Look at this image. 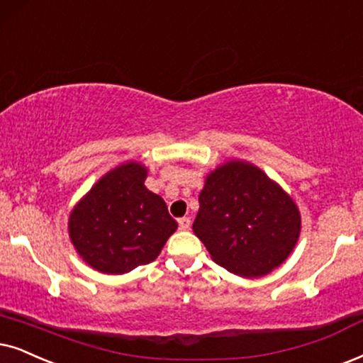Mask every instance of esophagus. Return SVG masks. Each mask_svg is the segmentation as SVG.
Returning a JSON list of instances; mask_svg holds the SVG:
<instances>
[{
	"label": "esophagus",
	"mask_w": 363,
	"mask_h": 363,
	"mask_svg": "<svg viewBox=\"0 0 363 363\" xmlns=\"http://www.w3.org/2000/svg\"><path fill=\"white\" fill-rule=\"evenodd\" d=\"M177 223H179V229H182V231H187V229L191 228V218H186V216L179 219Z\"/></svg>",
	"instance_id": "1"
}]
</instances>
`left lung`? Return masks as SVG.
Here are the masks:
<instances>
[{
  "label": "left lung",
  "mask_w": 363,
  "mask_h": 363,
  "mask_svg": "<svg viewBox=\"0 0 363 363\" xmlns=\"http://www.w3.org/2000/svg\"><path fill=\"white\" fill-rule=\"evenodd\" d=\"M192 229L214 263L258 278L295 250L301 216L293 197L258 166L229 159L206 176Z\"/></svg>",
  "instance_id": "1"
}]
</instances>
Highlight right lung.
<instances>
[{
	"instance_id": "add662e5",
	"label": "right lung",
	"mask_w": 363,
	"mask_h": 363,
	"mask_svg": "<svg viewBox=\"0 0 363 363\" xmlns=\"http://www.w3.org/2000/svg\"><path fill=\"white\" fill-rule=\"evenodd\" d=\"M147 167L127 160L73 206L68 236L95 272L123 274L154 261L177 229L164 199L145 187Z\"/></svg>"
}]
</instances>
